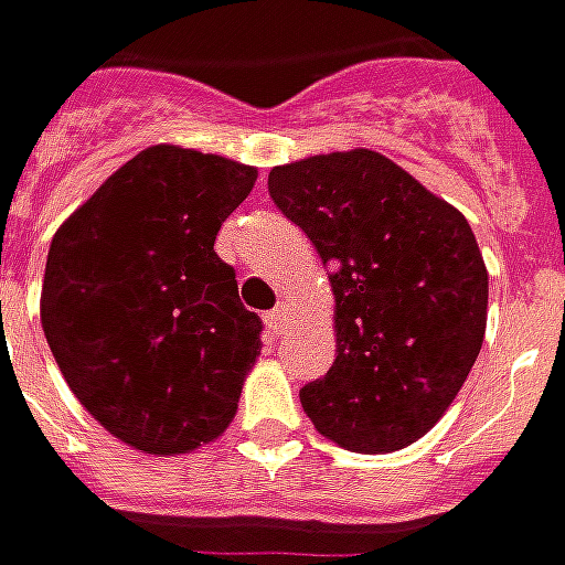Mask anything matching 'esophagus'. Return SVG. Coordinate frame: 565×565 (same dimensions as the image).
<instances>
[{"instance_id":"obj_1","label":"esophagus","mask_w":565,"mask_h":565,"mask_svg":"<svg viewBox=\"0 0 565 565\" xmlns=\"http://www.w3.org/2000/svg\"><path fill=\"white\" fill-rule=\"evenodd\" d=\"M266 324L271 333H284V328H287V309H284V306H278V309L266 312Z\"/></svg>"}]
</instances>
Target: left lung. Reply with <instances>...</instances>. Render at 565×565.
<instances>
[{
    "label": "left lung",
    "mask_w": 565,
    "mask_h": 565,
    "mask_svg": "<svg viewBox=\"0 0 565 565\" xmlns=\"http://www.w3.org/2000/svg\"><path fill=\"white\" fill-rule=\"evenodd\" d=\"M268 194L331 268L337 359L299 390L315 429L359 455L417 443L486 337L489 271L470 222L367 148L275 167Z\"/></svg>",
    "instance_id": "obj_1"
}]
</instances>
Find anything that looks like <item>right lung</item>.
<instances>
[{
    "label": "right lung",
    "instance_id": "add662e5",
    "mask_svg": "<svg viewBox=\"0 0 565 565\" xmlns=\"http://www.w3.org/2000/svg\"><path fill=\"white\" fill-rule=\"evenodd\" d=\"M256 170L153 145L52 237L40 318L79 405L145 455H185L234 420L259 315L213 250Z\"/></svg>",
    "mask_w": 565,
    "mask_h": 565
}]
</instances>
